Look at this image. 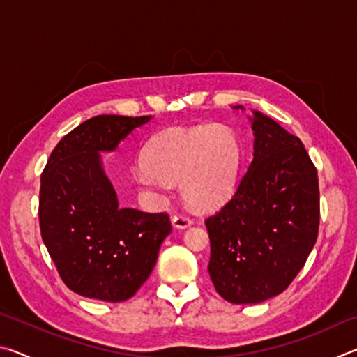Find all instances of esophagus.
Masks as SVG:
<instances>
[{"instance_id":"obj_1","label":"esophagus","mask_w":357,"mask_h":357,"mask_svg":"<svg viewBox=\"0 0 357 357\" xmlns=\"http://www.w3.org/2000/svg\"><path fill=\"white\" fill-rule=\"evenodd\" d=\"M172 225L178 229H184V228L192 225V220L189 219V217H185L183 214H174L172 217Z\"/></svg>"}]
</instances>
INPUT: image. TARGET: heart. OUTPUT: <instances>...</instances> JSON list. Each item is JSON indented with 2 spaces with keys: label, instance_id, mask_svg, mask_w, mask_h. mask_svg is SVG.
I'll use <instances>...</instances> for the list:
<instances>
[{
  "label": "heart",
  "instance_id": "obj_1",
  "mask_svg": "<svg viewBox=\"0 0 357 357\" xmlns=\"http://www.w3.org/2000/svg\"><path fill=\"white\" fill-rule=\"evenodd\" d=\"M142 185L154 179L179 183L181 195L192 206H219L233 192L241 165V143L225 126L173 128L151 138L142 153Z\"/></svg>",
  "mask_w": 357,
  "mask_h": 357
}]
</instances>
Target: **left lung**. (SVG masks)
I'll return each instance as SVG.
<instances>
[{
	"label": "left lung",
	"mask_w": 357,
	"mask_h": 357,
	"mask_svg": "<svg viewBox=\"0 0 357 357\" xmlns=\"http://www.w3.org/2000/svg\"><path fill=\"white\" fill-rule=\"evenodd\" d=\"M249 121L253 159L231 200L206 219L211 280L231 304H259L285 291L319 223L318 176L304 144L261 112L252 110Z\"/></svg>",
	"instance_id": "1"
}]
</instances>
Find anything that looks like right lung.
<instances>
[{
	"label": "right lung",
	"instance_id": "add662e5",
	"mask_svg": "<svg viewBox=\"0 0 357 357\" xmlns=\"http://www.w3.org/2000/svg\"><path fill=\"white\" fill-rule=\"evenodd\" d=\"M153 116L99 114L56 144L40 176V234L63 282L84 298L123 302L153 271L172 223L121 208L100 153H113Z\"/></svg>",
	"mask_w": 357,
	"mask_h": 357
}]
</instances>
